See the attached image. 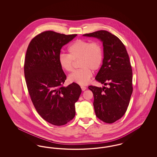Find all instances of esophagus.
I'll return each mask as SVG.
<instances>
[{
	"mask_svg": "<svg viewBox=\"0 0 157 157\" xmlns=\"http://www.w3.org/2000/svg\"><path fill=\"white\" fill-rule=\"evenodd\" d=\"M81 89H82V91H84L85 90H86V86H81Z\"/></svg>",
	"mask_w": 157,
	"mask_h": 157,
	"instance_id": "34e87169",
	"label": "esophagus"
}]
</instances>
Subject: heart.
Returning <instances> with one entry per match:
<instances>
[{"label": "heart", "instance_id": "obj_1", "mask_svg": "<svg viewBox=\"0 0 157 157\" xmlns=\"http://www.w3.org/2000/svg\"><path fill=\"white\" fill-rule=\"evenodd\" d=\"M67 54H60L59 63L61 68L67 72L74 71L75 62L79 61L81 69L69 76L71 82L86 85L90 82L92 72L100 68L104 59V50L98 41L78 39L68 46Z\"/></svg>", "mask_w": 157, "mask_h": 157}]
</instances>
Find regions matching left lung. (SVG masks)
I'll list each match as a JSON object with an SVG mask.
<instances>
[{
	"mask_svg": "<svg viewBox=\"0 0 157 157\" xmlns=\"http://www.w3.org/2000/svg\"><path fill=\"white\" fill-rule=\"evenodd\" d=\"M99 39L104 46V59L95 79L107 87L88 86L93 93L96 116L108 124L125 113L133 91L132 70L126 48L117 36L106 30L84 34Z\"/></svg>",
	"mask_w": 157,
	"mask_h": 157,
	"instance_id": "left-lung-1",
	"label": "left lung"
}]
</instances>
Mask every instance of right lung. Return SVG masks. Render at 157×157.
Wrapping results in <instances>:
<instances>
[{
	"mask_svg": "<svg viewBox=\"0 0 157 157\" xmlns=\"http://www.w3.org/2000/svg\"><path fill=\"white\" fill-rule=\"evenodd\" d=\"M76 35L45 31L32 39L26 51L24 74L30 99L40 117L54 125H65L75 117L82 92L75 82L63 86L67 76L58 60L62 46Z\"/></svg>",
	"mask_w": 157,
	"mask_h": 157,
	"instance_id": "add662e5",
	"label": "right lung"
}]
</instances>
